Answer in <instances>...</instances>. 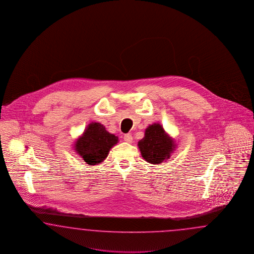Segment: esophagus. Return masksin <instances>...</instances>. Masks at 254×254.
<instances>
[{
    "label": "esophagus",
    "instance_id": "1",
    "mask_svg": "<svg viewBox=\"0 0 254 254\" xmlns=\"http://www.w3.org/2000/svg\"><path fill=\"white\" fill-rule=\"evenodd\" d=\"M124 139H125V141L130 143V142H132V135L131 134H125L124 135Z\"/></svg>",
    "mask_w": 254,
    "mask_h": 254
}]
</instances>
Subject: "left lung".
Wrapping results in <instances>:
<instances>
[{"label":"left lung","mask_w":254,"mask_h":254,"mask_svg":"<svg viewBox=\"0 0 254 254\" xmlns=\"http://www.w3.org/2000/svg\"><path fill=\"white\" fill-rule=\"evenodd\" d=\"M138 145L142 157L151 164H160L169 158L175 148L173 139L165 133L159 124L147 127L144 138L138 141Z\"/></svg>","instance_id":"8db88e82"}]
</instances>
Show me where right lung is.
Here are the masks:
<instances>
[{"mask_svg": "<svg viewBox=\"0 0 254 254\" xmlns=\"http://www.w3.org/2000/svg\"><path fill=\"white\" fill-rule=\"evenodd\" d=\"M117 141L118 138L109 133L103 125L92 123L75 142V150L86 164L97 165L107 157L110 149Z\"/></svg>", "mask_w": 254, "mask_h": 254, "instance_id": "right-lung-1", "label": "right lung"}]
</instances>
